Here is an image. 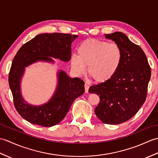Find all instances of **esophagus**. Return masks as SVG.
<instances>
[{
	"instance_id": "obj_1",
	"label": "esophagus",
	"mask_w": 158,
	"mask_h": 158,
	"mask_svg": "<svg viewBox=\"0 0 158 158\" xmlns=\"http://www.w3.org/2000/svg\"><path fill=\"white\" fill-rule=\"evenodd\" d=\"M84 87H85V93H88V90H89V85L87 84V83H85V85H84Z\"/></svg>"
}]
</instances>
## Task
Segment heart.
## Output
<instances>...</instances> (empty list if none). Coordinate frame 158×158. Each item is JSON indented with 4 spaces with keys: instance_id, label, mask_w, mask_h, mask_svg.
Masks as SVG:
<instances>
[{
    "instance_id": "heart-1",
    "label": "heart",
    "mask_w": 158,
    "mask_h": 158,
    "mask_svg": "<svg viewBox=\"0 0 158 158\" xmlns=\"http://www.w3.org/2000/svg\"><path fill=\"white\" fill-rule=\"evenodd\" d=\"M78 55L70 58L72 69L81 75L88 66V75L96 83L108 81L115 75L122 60V52L115 43L97 39L82 42L77 49Z\"/></svg>"
}]
</instances>
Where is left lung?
Here are the masks:
<instances>
[{"label":"left lung","instance_id":"8db88e82","mask_svg":"<svg viewBox=\"0 0 158 158\" xmlns=\"http://www.w3.org/2000/svg\"><path fill=\"white\" fill-rule=\"evenodd\" d=\"M119 46L122 60L115 75L108 81L92 85L100 102L95 113L104 123L115 125L126 122L139 111L145 101L151 68L143 50L121 32L105 35Z\"/></svg>","mask_w":158,"mask_h":158}]
</instances>
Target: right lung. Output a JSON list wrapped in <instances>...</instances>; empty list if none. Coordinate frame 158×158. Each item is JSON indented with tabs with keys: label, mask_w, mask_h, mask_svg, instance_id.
I'll return each mask as SVG.
<instances>
[{
	"label": "right lung",
	"mask_w": 158,
	"mask_h": 158,
	"mask_svg": "<svg viewBox=\"0 0 158 158\" xmlns=\"http://www.w3.org/2000/svg\"><path fill=\"white\" fill-rule=\"evenodd\" d=\"M77 35L63 33H43L25 43L14 59L9 75V84L17 111L28 122L50 127L64 118L73 102L85 92L84 81L78 77L71 78L62 70L57 72V85L48 102L33 105L26 102L22 94L21 83L26 67L36 62L54 64V59L70 61L71 44Z\"/></svg>",
	"instance_id": "obj_1"
}]
</instances>
